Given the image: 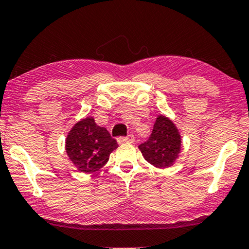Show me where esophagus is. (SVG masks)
Here are the masks:
<instances>
[{
	"label": "esophagus",
	"instance_id": "esophagus-1",
	"mask_svg": "<svg viewBox=\"0 0 249 249\" xmlns=\"http://www.w3.org/2000/svg\"><path fill=\"white\" fill-rule=\"evenodd\" d=\"M117 141H118L119 144L134 143V142H135V137H134V135H128L127 137H119Z\"/></svg>",
	"mask_w": 249,
	"mask_h": 249
}]
</instances>
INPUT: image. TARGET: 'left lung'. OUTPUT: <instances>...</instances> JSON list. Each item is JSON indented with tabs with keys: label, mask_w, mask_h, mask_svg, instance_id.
<instances>
[{
	"label": "left lung",
	"mask_w": 249,
	"mask_h": 249,
	"mask_svg": "<svg viewBox=\"0 0 249 249\" xmlns=\"http://www.w3.org/2000/svg\"><path fill=\"white\" fill-rule=\"evenodd\" d=\"M180 134L175 124L166 115H159L150 138L138 148L147 162L157 168L172 167L182 148Z\"/></svg>",
	"instance_id": "left-lung-1"
}]
</instances>
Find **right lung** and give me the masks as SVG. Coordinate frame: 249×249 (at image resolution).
Returning <instances> with one entry per match:
<instances>
[{"label": "right lung", "mask_w": 249, "mask_h": 249, "mask_svg": "<svg viewBox=\"0 0 249 249\" xmlns=\"http://www.w3.org/2000/svg\"><path fill=\"white\" fill-rule=\"evenodd\" d=\"M66 153L80 173L93 174L106 164L109 154L118 147L106 128L96 124L93 118L77 121L66 137Z\"/></svg>", "instance_id": "1"}]
</instances>
